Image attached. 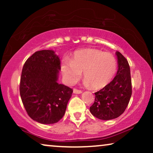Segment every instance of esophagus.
<instances>
[{"instance_id": "34e87169", "label": "esophagus", "mask_w": 153, "mask_h": 153, "mask_svg": "<svg viewBox=\"0 0 153 153\" xmlns=\"http://www.w3.org/2000/svg\"><path fill=\"white\" fill-rule=\"evenodd\" d=\"M73 92H74V94H81V93H82V91H80V90H77L76 88H74V90H73Z\"/></svg>"}]
</instances>
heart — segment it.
<instances>
[{
  "mask_svg": "<svg viewBox=\"0 0 153 153\" xmlns=\"http://www.w3.org/2000/svg\"><path fill=\"white\" fill-rule=\"evenodd\" d=\"M61 71L69 84L76 83L83 72L84 85L92 88H103L116 74L117 62L112 54L96 49H84L75 51L70 60L63 59Z\"/></svg>",
  "mask_w": 153,
  "mask_h": 153,
  "instance_id": "obj_1",
  "label": "heart"
}]
</instances>
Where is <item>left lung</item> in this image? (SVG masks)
<instances>
[{
    "label": "left lung",
    "instance_id": "left-lung-1",
    "mask_svg": "<svg viewBox=\"0 0 153 153\" xmlns=\"http://www.w3.org/2000/svg\"><path fill=\"white\" fill-rule=\"evenodd\" d=\"M116 76L108 84L95 93V100L90 107V111L100 120H108L123 114L131 96L130 68L126 58L119 51Z\"/></svg>",
    "mask_w": 153,
    "mask_h": 153
}]
</instances>
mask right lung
Instances as JSON below:
<instances>
[{"instance_id":"obj_1","label":"right lung","mask_w":153,"mask_h":153,"mask_svg":"<svg viewBox=\"0 0 153 153\" xmlns=\"http://www.w3.org/2000/svg\"><path fill=\"white\" fill-rule=\"evenodd\" d=\"M60 60L53 50L36 51L23 67L20 95L27 114L42 124H53L65 113L73 90L58 83Z\"/></svg>"}]
</instances>
